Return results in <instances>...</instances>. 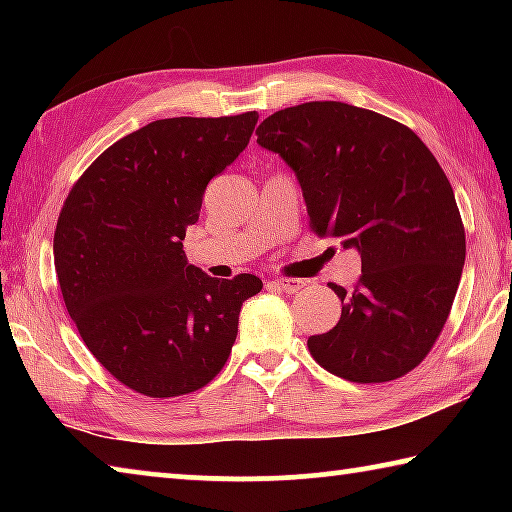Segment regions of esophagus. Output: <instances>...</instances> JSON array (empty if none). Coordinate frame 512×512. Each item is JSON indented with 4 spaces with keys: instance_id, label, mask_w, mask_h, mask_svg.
Masks as SVG:
<instances>
[{
    "instance_id": "obj_1",
    "label": "esophagus",
    "mask_w": 512,
    "mask_h": 512,
    "mask_svg": "<svg viewBox=\"0 0 512 512\" xmlns=\"http://www.w3.org/2000/svg\"><path fill=\"white\" fill-rule=\"evenodd\" d=\"M277 291H284V293H298L302 287H305V282L296 280V277H277V280L271 282Z\"/></svg>"
}]
</instances>
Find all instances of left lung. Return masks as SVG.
<instances>
[{
	"label": "left lung",
	"instance_id": "8db88e82",
	"mask_svg": "<svg viewBox=\"0 0 512 512\" xmlns=\"http://www.w3.org/2000/svg\"><path fill=\"white\" fill-rule=\"evenodd\" d=\"M257 144L296 171L318 237L357 248L361 277L341 320L309 336L320 366L357 384L411 372L443 332L465 264L454 189L411 128L341 101H309L266 117Z\"/></svg>",
	"mask_w": 512,
	"mask_h": 512
}]
</instances>
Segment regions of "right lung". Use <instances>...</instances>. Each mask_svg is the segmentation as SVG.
Returning <instances> with one entry per match:
<instances>
[{
  "mask_svg": "<svg viewBox=\"0 0 512 512\" xmlns=\"http://www.w3.org/2000/svg\"><path fill=\"white\" fill-rule=\"evenodd\" d=\"M259 115L173 117L121 137L76 180L60 210L54 266L83 343L112 377L149 397L194 393L237 339L250 273L216 280L183 239L207 183L237 160Z\"/></svg>",
  "mask_w": 512,
  "mask_h": 512,
  "instance_id": "obj_1",
  "label": "right lung"
}]
</instances>
